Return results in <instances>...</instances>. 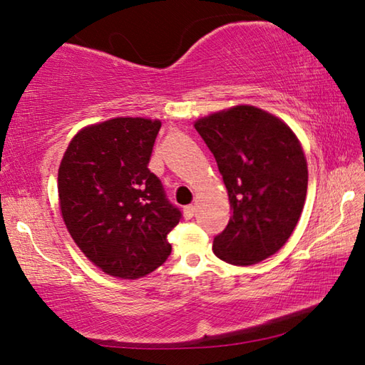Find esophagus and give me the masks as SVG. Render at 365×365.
I'll list each match as a JSON object with an SVG mask.
<instances>
[{
    "label": "esophagus",
    "mask_w": 365,
    "mask_h": 365,
    "mask_svg": "<svg viewBox=\"0 0 365 365\" xmlns=\"http://www.w3.org/2000/svg\"><path fill=\"white\" fill-rule=\"evenodd\" d=\"M195 212H196V207H195L193 205H188V206L183 207L185 219H191V217H193V215H195Z\"/></svg>",
    "instance_id": "1"
}]
</instances>
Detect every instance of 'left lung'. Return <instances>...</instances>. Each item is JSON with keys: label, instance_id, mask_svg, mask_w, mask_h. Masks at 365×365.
Returning <instances> with one entry per match:
<instances>
[{"label": "left lung", "instance_id": "1", "mask_svg": "<svg viewBox=\"0 0 365 365\" xmlns=\"http://www.w3.org/2000/svg\"><path fill=\"white\" fill-rule=\"evenodd\" d=\"M214 154L233 215L215 235L214 255L233 265L264 261L287 243L302 212L307 163L287 123L237 106L195 123Z\"/></svg>", "mask_w": 365, "mask_h": 365}]
</instances>
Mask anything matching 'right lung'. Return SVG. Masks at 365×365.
Wrapping results in <instances>:
<instances>
[{
    "mask_svg": "<svg viewBox=\"0 0 365 365\" xmlns=\"http://www.w3.org/2000/svg\"><path fill=\"white\" fill-rule=\"evenodd\" d=\"M160 122L117 117L80 130L58 174L66 227L103 272L140 279L169 257V232L182 219L148 169Z\"/></svg>",
    "mask_w": 365,
    "mask_h": 365,
    "instance_id": "add662e5",
    "label": "right lung"
}]
</instances>
